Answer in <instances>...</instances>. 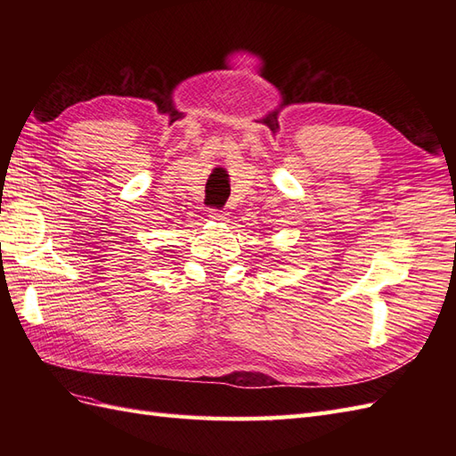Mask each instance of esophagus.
Wrapping results in <instances>:
<instances>
[{"label":"esophagus","instance_id":"esophagus-1","mask_svg":"<svg viewBox=\"0 0 456 456\" xmlns=\"http://www.w3.org/2000/svg\"><path fill=\"white\" fill-rule=\"evenodd\" d=\"M209 218L218 220V223H224V220H228V213L226 211H218V209H211L209 211Z\"/></svg>","mask_w":456,"mask_h":456}]
</instances>
